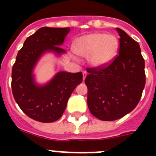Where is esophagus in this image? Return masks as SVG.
I'll return each instance as SVG.
<instances>
[{"mask_svg": "<svg viewBox=\"0 0 156 156\" xmlns=\"http://www.w3.org/2000/svg\"><path fill=\"white\" fill-rule=\"evenodd\" d=\"M87 76V72H83V80H85Z\"/></svg>", "mask_w": 156, "mask_h": 156, "instance_id": "1", "label": "esophagus"}]
</instances>
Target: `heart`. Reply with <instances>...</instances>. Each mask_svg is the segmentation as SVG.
<instances>
[{
	"label": "heart",
	"mask_w": 156,
	"mask_h": 156,
	"mask_svg": "<svg viewBox=\"0 0 156 156\" xmlns=\"http://www.w3.org/2000/svg\"><path fill=\"white\" fill-rule=\"evenodd\" d=\"M119 45L117 37L112 34L93 33L76 40L73 51L80 57H88L90 66L102 68L115 59Z\"/></svg>",
	"instance_id": "b5f03b06"
}]
</instances>
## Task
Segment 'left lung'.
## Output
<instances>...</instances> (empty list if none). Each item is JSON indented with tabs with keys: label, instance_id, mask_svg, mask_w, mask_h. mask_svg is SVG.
I'll use <instances>...</instances> for the list:
<instances>
[{
	"label": "left lung",
	"instance_id": "obj_1",
	"mask_svg": "<svg viewBox=\"0 0 156 156\" xmlns=\"http://www.w3.org/2000/svg\"><path fill=\"white\" fill-rule=\"evenodd\" d=\"M116 30L118 55L105 67L87 69L85 79L88 108L94 116L103 121L116 120L130 112L145 86L144 60L139 44L121 29Z\"/></svg>",
	"mask_w": 156,
	"mask_h": 156
}]
</instances>
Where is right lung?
Listing matches in <instances>:
<instances>
[{"mask_svg":"<svg viewBox=\"0 0 156 156\" xmlns=\"http://www.w3.org/2000/svg\"><path fill=\"white\" fill-rule=\"evenodd\" d=\"M70 28L42 27L27 37L19 51L12 72L14 98L26 115L41 122H52L62 115L67 102L83 80L81 72H58L44 85L37 84L33 73L41 56L48 51L66 53L60 48Z\"/></svg>","mask_w":156,"mask_h":156,"instance_id":"obj_1","label":"right lung"}]
</instances>
